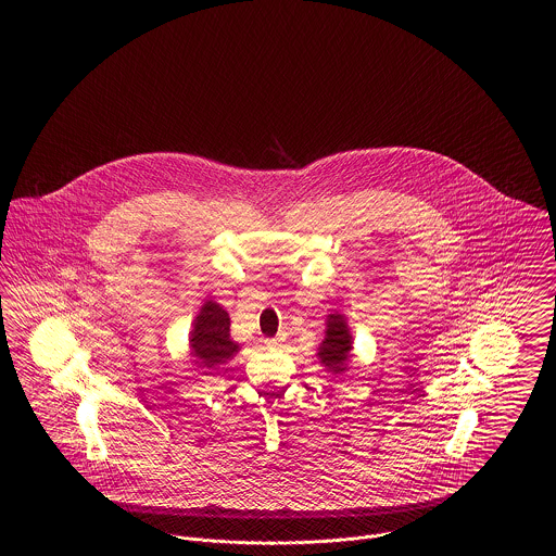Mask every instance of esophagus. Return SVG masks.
<instances>
[{
	"label": "esophagus",
	"instance_id": "obj_1",
	"mask_svg": "<svg viewBox=\"0 0 556 556\" xmlns=\"http://www.w3.org/2000/svg\"><path fill=\"white\" fill-rule=\"evenodd\" d=\"M265 344L268 348H281L283 345V338H266Z\"/></svg>",
	"mask_w": 556,
	"mask_h": 556
}]
</instances>
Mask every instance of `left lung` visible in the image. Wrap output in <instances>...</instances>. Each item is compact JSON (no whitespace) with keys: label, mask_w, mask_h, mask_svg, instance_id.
<instances>
[{"label":"left lung","mask_w":556,"mask_h":556,"mask_svg":"<svg viewBox=\"0 0 556 556\" xmlns=\"http://www.w3.org/2000/svg\"><path fill=\"white\" fill-rule=\"evenodd\" d=\"M325 333H327V338L318 350L320 363L333 372L345 370L344 363L350 356V350H352V336L348 331L344 317L342 315H329Z\"/></svg>","instance_id":"1"}]
</instances>
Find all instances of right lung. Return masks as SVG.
I'll return each mask as SVG.
<instances>
[{"label":"right lung","instance_id":"add662e5","mask_svg":"<svg viewBox=\"0 0 556 556\" xmlns=\"http://www.w3.org/2000/svg\"><path fill=\"white\" fill-rule=\"evenodd\" d=\"M231 320L227 311H223L216 302L208 300L200 315L195 317V325L191 331V354L195 363L208 375V370L216 369L218 365L227 363L239 345L229 338Z\"/></svg>","mask_w":556,"mask_h":556}]
</instances>
